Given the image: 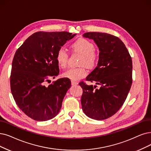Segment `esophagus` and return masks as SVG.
<instances>
[{"mask_svg": "<svg viewBox=\"0 0 151 151\" xmlns=\"http://www.w3.org/2000/svg\"><path fill=\"white\" fill-rule=\"evenodd\" d=\"M71 84L72 86H76V85H77L78 83L74 81H71Z\"/></svg>", "mask_w": 151, "mask_h": 151, "instance_id": "esophagus-1", "label": "esophagus"}]
</instances>
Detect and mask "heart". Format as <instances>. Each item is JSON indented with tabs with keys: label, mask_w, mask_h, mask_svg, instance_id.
<instances>
[{
	"label": "heart",
	"mask_w": 151,
	"mask_h": 151,
	"mask_svg": "<svg viewBox=\"0 0 151 151\" xmlns=\"http://www.w3.org/2000/svg\"><path fill=\"white\" fill-rule=\"evenodd\" d=\"M74 51L82 55L81 64L86 65L88 68H93L97 63L98 55L94 50L95 46L91 41L83 38L77 40L71 45ZM68 53L64 47H61L56 54V61L61 68H65L68 65ZM87 72L85 68H70L63 73L64 77L72 81H78L86 77Z\"/></svg>",
	"instance_id": "heart-1"
}]
</instances>
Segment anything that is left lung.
<instances>
[{"label": "left lung", "mask_w": 151, "mask_h": 151, "mask_svg": "<svg viewBox=\"0 0 151 151\" xmlns=\"http://www.w3.org/2000/svg\"><path fill=\"white\" fill-rule=\"evenodd\" d=\"M83 37L93 40L99 50L97 66L86 81L100 85L79 83L83 88L82 110L93 119L104 120L115 114L122 106L132 85V59L123 41L113 35L88 32Z\"/></svg>", "instance_id": "1"}]
</instances>
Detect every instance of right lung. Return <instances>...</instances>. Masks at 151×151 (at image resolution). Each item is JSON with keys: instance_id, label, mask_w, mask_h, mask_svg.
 <instances>
[{"instance_id": "1", "label": "right lung", "mask_w": 151, "mask_h": 151, "mask_svg": "<svg viewBox=\"0 0 151 151\" xmlns=\"http://www.w3.org/2000/svg\"><path fill=\"white\" fill-rule=\"evenodd\" d=\"M76 34L67 32L35 33L15 54L10 76L11 92L17 105L28 116L44 122L55 117L71 86L61 78L45 86L59 74L58 51Z\"/></svg>"}]
</instances>
